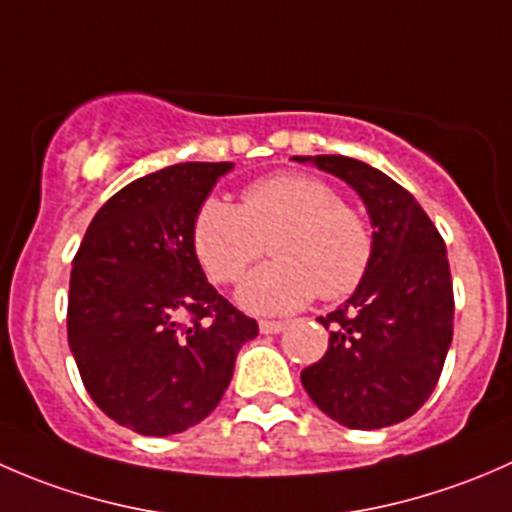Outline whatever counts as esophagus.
Wrapping results in <instances>:
<instances>
[{"label":"esophagus","mask_w":512,"mask_h":512,"mask_svg":"<svg viewBox=\"0 0 512 512\" xmlns=\"http://www.w3.org/2000/svg\"><path fill=\"white\" fill-rule=\"evenodd\" d=\"M287 327V322H275V319H262L260 332L262 334H280Z\"/></svg>","instance_id":"34e87169"}]
</instances>
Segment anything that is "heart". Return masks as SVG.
Instances as JSON below:
<instances>
[{"mask_svg":"<svg viewBox=\"0 0 512 512\" xmlns=\"http://www.w3.org/2000/svg\"><path fill=\"white\" fill-rule=\"evenodd\" d=\"M193 250L218 285L240 282L267 242L275 260L245 280L237 299L257 314H285L314 297L342 299L366 277L374 235L359 210L337 190L307 173L255 180L240 208L210 195L195 210Z\"/></svg>","mask_w":512,"mask_h":512,"instance_id":"1","label":"heart"}]
</instances>
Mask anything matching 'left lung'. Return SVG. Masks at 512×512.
<instances>
[{"label": "left lung", "instance_id": "1", "mask_svg": "<svg viewBox=\"0 0 512 512\" xmlns=\"http://www.w3.org/2000/svg\"><path fill=\"white\" fill-rule=\"evenodd\" d=\"M352 185L374 227V257L339 309L319 317L327 354L302 371L309 399L347 428L414 416L436 389L453 339L446 242L409 190L347 156H294Z\"/></svg>", "mask_w": 512, "mask_h": 512}]
</instances>
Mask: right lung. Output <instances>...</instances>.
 I'll use <instances>...</instances> for the list:
<instances>
[{"instance_id": "right-lung-1", "label": "right lung", "mask_w": 512, "mask_h": 512, "mask_svg": "<svg viewBox=\"0 0 512 512\" xmlns=\"http://www.w3.org/2000/svg\"><path fill=\"white\" fill-rule=\"evenodd\" d=\"M232 163H178L133 180L91 220L69 282V347L108 418L170 436L223 399L257 322L218 294L195 257V210Z\"/></svg>"}]
</instances>
